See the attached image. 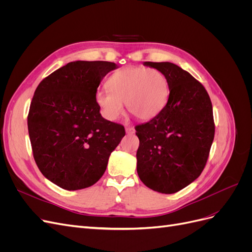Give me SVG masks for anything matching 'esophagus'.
<instances>
[{"mask_svg": "<svg viewBox=\"0 0 252 252\" xmlns=\"http://www.w3.org/2000/svg\"><path fill=\"white\" fill-rule=\"evenodd\" d=\"M125 130H126V133H127V134H132V133H134V129H133V127H130V126H129V127H126Z\"/></svg>", "mask_w": 252, "mask_h": 252, "instance_id": "obj_1", "label": "esophagus"}]
</instances>
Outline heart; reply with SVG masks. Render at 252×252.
<instances>
[{"instance_id":"1","label":"heart","mask_w":252,"mask_h":252,"mask_svg":"<svg viewBox=\"0 0 252 252\" xmlns=\"http://www.w3.org/2000/svg\"><path fill=\"white\" fill-rule=\"evenodd\" d=\"M108 89H98L94 100L102 116L108 121L118 120L128 111L142 121L157 117L168 100L169 85L158 69L146 67H124L112 73Z\"/></svg>"}]
</instances>
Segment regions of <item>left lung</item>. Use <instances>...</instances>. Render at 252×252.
I'll use <instances>...</instances> for the list:
<instances>
[{
  "label": "left lung",
  "mask_w": 252,
  "mask_h": 252,
  "mask_svg": "<svg viewBox=\"0 0 252 252\" xmlns=\"http://www.w3.org/2000/svg\"><path fill=\"white\" fill-rule=\"evenodd\" d=\"M168 81L169 97L157 117L135 126L139 178L155 191H180L200 177L215 138L210 97L189 72L169 62H144Z\"/></svg>",
  "instance_id": "obj_1"
}]
</instances>
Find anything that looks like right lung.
Masks as SVG:
<instances>
[{
    "label": "right lung",
    "instance_id": "obj_1",
    "mask_svg": "<svg viewBox=\"0 0 252 252\" xmlns=\"http://www.w3.org/2000/svg\"><path fill=\"white\" fill-rule=\"evenodd\" d=\"M118 68L104 61H75L36 87L28 113L34 161L45 178L66 190L101 179L124 126L105 120L94 100L104 77Z\"/></svg>",
    "mask_w": 252,
    "mask_h": 252
}]
</instances>
